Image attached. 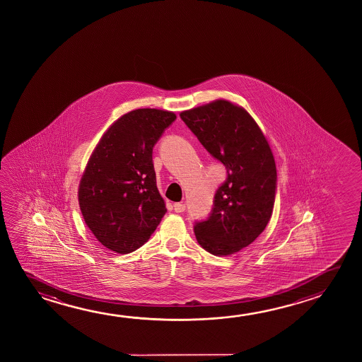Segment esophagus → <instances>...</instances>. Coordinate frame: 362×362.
Instances as JSON below:
<instances>
[{
  "label": "esophagus",
  "instance_id": "34e87169",
  "mask_svg": "<svg viewBox=\"0 0 362 362\" xmlns=\"http://www.w3.org/2000/svg\"><path fill=\"white\" fill-rule=\"evenodd\" d=\"M174 211L177 212V214H182V212H184L185 211V204H183V203H174Z\"/></svg>",
  "mask_w": 362,
  "mask_h": 362
}]
</instances>
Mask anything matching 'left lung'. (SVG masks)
<instances>
[{
    "label": "left lung",
    "mask_w": 362,
    "mask_h": 362,
    "mask_svg": "<svg viewBox=\"0 0 362 362\" xmlns=\"http://www.w3.org/2000/svg\"><path fill=\"white\" fill-rule=\"evenodd\" d=\"M180 119L227 170L211 214L194 225L197 241L212 255H231L254 243L273 214L272 148L249 113L225 100L184 111Z\"/></svg>",
    "instance_id": "1"
}]
</instances>
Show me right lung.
Wrapping results in <instances>:
<instances>
[{
    "mask_svg": "<svg viewBox=\"0 0 362 362\" xmlns=\"http://www.w3.org/2000/svg\"><path fill=\"white\" fill-rule=\"evenodd\" d=\"M175 119L174 113L155 108L126 113L90 156L78 199L86 225L107 249L130 254L141 247L165 214L153 148Z\"/></svg>",
    "mask_w": 362,
    "mask_h": 362,
    "instance_id": "add662e5",
    "label": "right lung"
}]
</instances>
